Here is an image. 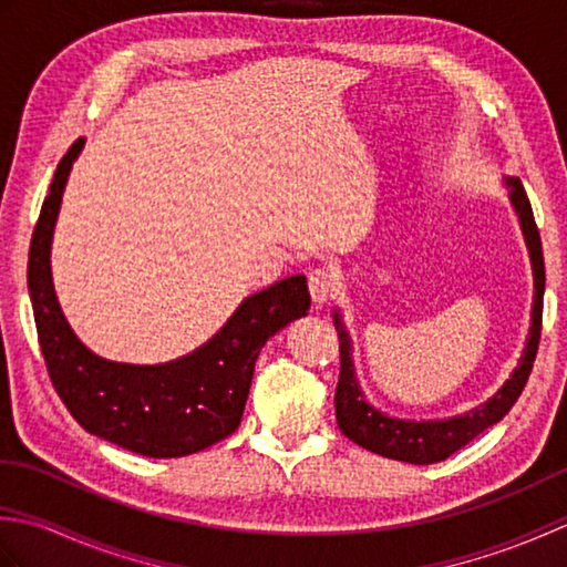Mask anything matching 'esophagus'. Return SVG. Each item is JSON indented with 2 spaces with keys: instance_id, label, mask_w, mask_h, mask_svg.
Instances as JSON below:
<instances>
[{
  "instance_id": "1",
  "label": "esophagus",
  "mask_w": 567,
  "mask_h": 567,
  "mask_svg": "<svg viewBox=\"0 0 567 567\" xmlns=\"http://www.w3.org/2000/svg\"><path fill=\"white\" fill-rule=\"evenodd\" d=\"M333 292H336V277L331 270L317 268L309 272V295H311V302H315L317 309L327 305L333 297Z\"/></svg>"
}]
</instances>
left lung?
<instances>
[{
	"label": "left lung",
	"instance_id": "1",
	"mask_svg": "<svg viewBox=\"0 0 567 567\" xmlns=\"http://www.w3.org/2000/svg\"><path fill=\"white\" fill-rule=\"evenodd\" d=\"M512 207L519 214V224L528 246V256H532L534 268V311H532V329H528V339L519 365L514 368L509 380L502 384L497 394H492L485 404L470 409L463 416L439 419V421H406V419H392L388 414L372 409L360 384L355 380V368L351 358V339L339 315H333L336 331H339V353H341V372L339 384H336V421L343 436L353 443L363 445V449L378 453L382 457H392V461L414 463V465H429L441 463L451 457L455 451H461L480 433L495 426L497 421L507 416L514 402L519 400L522 390L526 388V380L532 375L538 341H540V317H544V290H546V265H544V250H540V236L534 221L532 202L526 197V189L519 177L507 179Z\"/></svg>",
	"mask_w": 567,
	"mask_h": 567
}]
</instances>
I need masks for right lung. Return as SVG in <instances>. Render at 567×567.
I'll list each match as a JSON object with an SVG mask.
<instances>
[{"mask_svg": "<svg viewBox=\"0 0 567 567\" xmlns=\"http://www.w3.org/2000/svg\"><path fill=\"white\" fill-rule=\"evenodd\" d=\"M78 138L58 163L29 248V295L48 375L78 424L148 457L209 449L238 429L265 341L309 311L307 277L292 275L244 299L195 353L163 365H128L94 355L63 317L51 277V240Z\"/></svg>", "mask_w": 567, "mask_h": 567, "instance_id": "1", "label": "right lung"}]
</instances>
